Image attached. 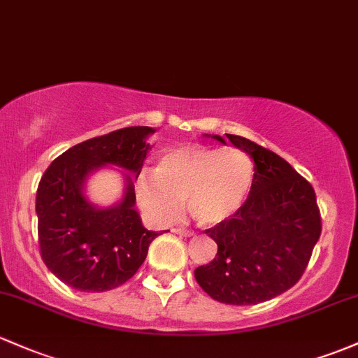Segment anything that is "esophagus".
I'll return each mask as SVG.
<instances>
[{"label": "esophagus", "instance_id": "obj_1", "mask_svg": "<svg viewBox=\"0 0 358 358\" xmlns=\"http://www.w3.org/2000/svg\"><path fill=\"white\" fill-rule=\"evenodd\" d=\"M172 232L179 234V236H182V237H193V236H194L193 230H189V229H180V227H178V229H172Z\"/></svg>", "mask_w": 358, "mask_h": 358}]
</instances>
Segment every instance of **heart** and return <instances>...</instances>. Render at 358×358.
<instances>
[{
	"instance_id": "obj_1",
	"label": "heart",
	"mask_w": 358,
	"mask_h": 358,
	"mask_svg": "<svg viewBox=\"0 0 358 358\" xmlns=\"http://www.w3.org/2000/svg\"><path fill=\"white\" fill-rule=\"evenodd\" d=\"M255 178L251 157L239 148L184 145L160 157L155 171L136 176V201L155 224H171L180 203L201 225H218L244 205Z\"/></svg>"
}]
</instances>
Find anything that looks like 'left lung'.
<instances>
[{"instance_id": "left-lung-1", "label": "left lung", "mask_w": 358, "mask_h": 358, "mask_svg": "<svg viewBox=\"0 0 358 358\" xmlns=\"http://www.w3.org/2000/svg\"><path fill=\"white\" fill-rule=\"evenodd\" d=\"M227 138L251 157L255 178L241 210L205 230L218 251L194 278L215 301L255 306L301 280L321 236V215L313 186L287 160L248 138Z\"/></svg>"}]
</instances>
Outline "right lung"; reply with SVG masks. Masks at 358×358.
<instances>
[{
    "label": "right lung",
    "mask_w": 358,
    "mask_h": 358,
    "mask_svg": "<svg viewBox=\"0 0 358 358\" xmlns=\"http://www.w3.org/2000/svg\"><path fill=\"white\" fill-rule=\"evenodd\" d=\"M148 126L122 128L82 141L48 167L37 187L41 256L61 282L82 292L113 290L138 271L152 241L134 210V179L150 150ZM106 164L128 170L121 202L99 209L85 196L86 179Z\"/></svg>",
    "instance_id": "right-lung-1"
}]
</instances>
